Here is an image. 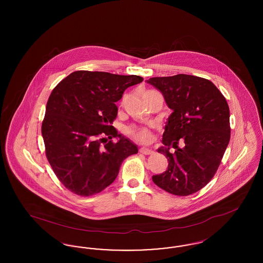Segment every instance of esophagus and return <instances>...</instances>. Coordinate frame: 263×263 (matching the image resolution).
I'll list each match as a JSON object with an SVG mask.
<instances>
[{"instance_id":"obj_1","label":"esophagus","mask_w":263,"mask_h":263,"mask_svg":"<svg viewBox=\"0 0 263 263\" xmlns=\"http://www.w3.org/2000/svg\"><path fill=\"white\" fill-rule=\"evenodd\" d=\"M139 152L141 153V154H144V155H153L154 154V152L153 151L150 150V149H148V148H141Z\"/></svg>"}]
</instances>
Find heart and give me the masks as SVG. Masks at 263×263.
Returning a JSON list of instances; mask_svg holds the SVG:
<instances>
[{"mask_svg": "<svg viewBox=\"0 0 263 263\" xmlns=\"http://www.w3.org/2000/svg\"><path fill=\"white\" fill-rule=\"evenodd\" d=\"M127 134L141 143H149L153 138L151 128L145 126H129L127 128Z\"/></svg>", "mask_w": 263, "mask_h": 263, "instance_id": "obj_1", "label": "heart"}]
</instances>
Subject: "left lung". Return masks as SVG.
<instances>
[{
    "instance_id": "left-lung-1",
    "label": "left lung",
    "mask_w": 263,
    "mask_h": 263,
    "mask_svg": "<svg viewBox=\"0 0 263 263\" xmlns=\"http://www.w3.org/2000/svg\"><path fill=\"white\" fill-rule=\"evenodd\" d=\"M147 82L160 89L174 111L163 132L164 147L158 150L166 157L168 167L153 175V181L174 195L193 194L212 179L230 142L227 100L212 82L196 76L155 77ZM179 138L183 148L178 147ZM171 146L175 154L169 153Z\"/></svg>"
}]
</instances>
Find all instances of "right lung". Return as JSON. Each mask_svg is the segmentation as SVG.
Instances as JSON below:
<instances>
[{
  "label": "right lung",
  "mask_w": 263,
  "mask_h": 263,
  "mask_svg": "<svg viewBox=\"0 0 263 263\" xmlns=\"http://www.w3.org/2000/svg\"><path fill=\"white\" fill-rule=\"evenodd\" d=\"M140 76L76 71L52 90L46 104L41 133L45 154L54 174L68 190L90 196L109 186L127 157L137 154L130 140L113 127L114 102ZM105 137H119L103 144Z\"/></svg>",
  "instance_id": "obj_1"
}]
</instances>
